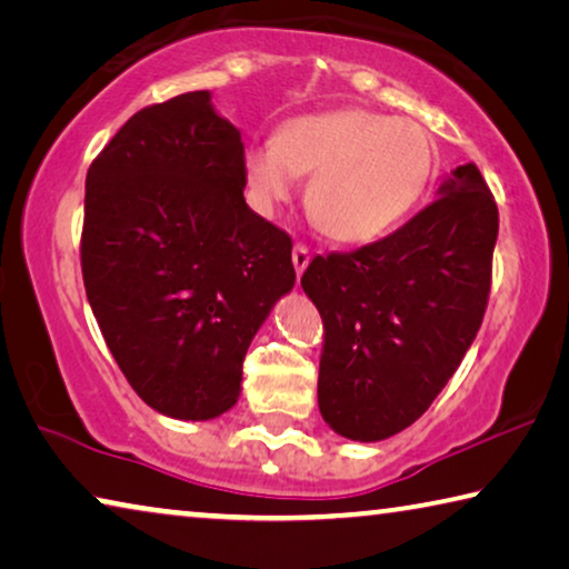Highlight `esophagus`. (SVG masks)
I'll return each instance as SVG.
<instances>
[{"label":"esophagus","instance_id":"obj_1","mask_svg":"<svg viewBox=\"0 0 569 569\" xmlns=\"http://www.w3.org/2000/svg\"><path fill=\"white\" fill-rule=\"evenodd\" d=\"M291 260H293L296 273L301 276L303 270H306V266H309V260H311V256H309V248L301 246V242H296V246H293V252H291Z\"/></svg>","mask_w":569,"mask_h":569}]
</instances>
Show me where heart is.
Returning <instances> with one entry per match:
<instances>
[{
	"mask_svg": "<svg viewBox=\"0 0 569 569\" xmlns=\"http://www.w3.org/2000/svg\"><path fill=\"white\" fill-rule=\"evenodd\" d=\"M432 141L420 123L341 108L291 119L276 141L246 151V179L260 212H276L309 177L306 210L337 242L390 232L420 200L432 171Z\"/></svg>",
	"mask_w": 569,
	"mask_h": 569,
	"instance_id": "heart-1",
	"label": "heart"
}]
</instances>
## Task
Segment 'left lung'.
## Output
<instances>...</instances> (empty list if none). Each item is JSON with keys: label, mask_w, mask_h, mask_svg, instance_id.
I'll list each match as a JSON object with an SVG mask.
<instances>
[{"label": "left lung", "mask_w": 569, "mask_h": 569, "mask_svg": "<svg viewBox=\"0 0 569 569\" xmlns=\"http://www.w3.org/2000/svg\"><path fill=\"white\" fill-rule=\"evenodd\" d=\"M496 236L493 194L463 164L392 236L311 260L301 286L323 321L319 410L333 432L375 443L430 408L483 321Z\"/></svg>", "instance_id": "left-lung-1"}]
</instances>
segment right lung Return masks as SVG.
Returning a JSON list of instances; mask_svg holds the SVG:
<instances>
[{"instance_id": "add662e5", "label": "right lung", "mask_w": 569, "mask_h": 569, "mask_svg": "<svg viewBox=\"0 0 569 569\" xmlns=\"http://www.w3.org/2000/svg\"><path fill=\"white\" fill-rule=\"evenodd\" d=\"M242 189L240 131L210 90L141 108L88 169V303L126 380L167 418L238 402L250 341L296 283L291 238Z\"/></svg>"}]
</instances>
